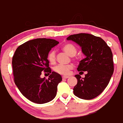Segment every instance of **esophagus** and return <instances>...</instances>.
I'll return each instance as SVG.
<instances>
[{
	"instance_id": "1",
	"label": "esophagus",
	"mask_w": 123,
	"mask_h": 123,
	"mask_svg": "<svg viewBox=\"0 0 123 123\" xmlns=\"http://www.w3.org/2000/svg\"><path fill=\"white\" fill-rule=\"evenodd\" d=\"M68 77H69V76H62L63 79H67V78H68Z\"/></svg>"
}]
</instances>
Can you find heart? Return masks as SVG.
Here are the masks:
<instances>
[{
	"mask_svg": "<svg viewBox=\"0 0 123 123\" xmlns=\"http://www.w3.org/2000/svg\"><path fill=\"white\" fill-rule=\"evenodd\" d=\"M62 49L64 52L67 53L70 56H73L77 52V49L76 46L71 43H67L64 44L62 47ZM47 60L51 64H54L56 62V54L55 52L53 50L50 51L47 55ZM73 66L72 64L68 65H56L54 68V70L57 73L62 75H68L70 74V70H72Z\"/></svg>",
	"mask_w": 123,
	"mask_h": 123,
	"instance_id": "b5f03b06",
	"label": "heart"
}]
</instances>
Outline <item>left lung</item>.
Masks as SVG:
<instances>
[{
  "instance_id": "1",
  "label": "left lung",
  "mask_w": 123,
  "mask_h": 123,
  "mask_svg": "<svg viewBox=\"0 0 123 123\" xmlns=\"http://www.w3.org/2000/svg\"><path fill=\"white\" fill-rule=\"evenodd\" d=\"M67 40L78 44L86 56L80 61L77 71H86V74L82 79L75 75L77 83L73 88L74 94L82 99H92L104 91L114 73L111 49L103 39L91 34H74Z\"/></svg>"
}]
</instances>
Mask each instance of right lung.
Segmentation results:
<instances>
[{
	"label": "right lung",
	"mask_w": 123,
	"mask_h": 123,
	"mask_svg": "<svg viewBox=\"0 0 123 123\" xmlns=\"http://www.w3.org/2000/svg\"><path fill=\"white\" fill-rule=\"evenodd\" d=\"M59 42L52 39L37 38L20 45L12 57L14 80L21 93L30 101L43 104L55 97L59 74L52 71L47 55ZM49 74L48 80L41 78L42 71Z\"/></svg>",
	"instance_id": "1"
}]
</instances>
